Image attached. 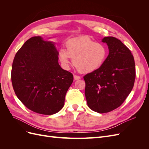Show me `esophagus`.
Here are the masks:
<instances>
[{"label":"esophagus","instance_id":"esophagus-1","mask_svg":"<svg viewBox=\"0 0 149 149\" xmlns=\"http://www.w3.org/2000/svg\"><path fill=\"white\" fill-rule=\"evenodd\" d=\"M73 77H74V80H78V79H81L80 76H78V75H76V74H74Z\"/></svg>","mask_w":149,"mask_h":149}]
</instances>
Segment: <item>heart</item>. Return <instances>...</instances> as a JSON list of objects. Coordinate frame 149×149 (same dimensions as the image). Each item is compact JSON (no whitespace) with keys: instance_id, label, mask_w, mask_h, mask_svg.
I'll return each mask as SVG.
<instances>
[{"instance_id":"b5f03b06","label":"heart","mask_w":149,"mask_h":149,"mask_svg":"<svg viewBox=\"0 0 149 149\" xmlns=\"http://www.w3.org/2000/svg\"><path fill=\"white\" fill-rule=\"evenodd\" d=\"M66 49L61 48L58 53L62 67L68 69L70 60L80 73H89L98 70L104 63L107 48L104 43L95 42L88 37H79L68 40Z\"/></svg>"}]
</instances>
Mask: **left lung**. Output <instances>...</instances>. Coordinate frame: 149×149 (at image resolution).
Returning <instances> with one entry per match:
<instances>
[{"label": "left lung", "instance_id": "8db88e82", "mask_svg": "<svg viewBox=\"0 0 149 149\" xmlns=\"http://www.w3.org/2000/svg\"><path fill=\"white\" fill-rule=\"evenodd\" d=\"M102 42L107 45L109 51L104 63L83 78L88 107L99 113H106L119 107L131 92L136 69L131 52L120 40L107 37Z\"/></svg>", "mask_w": 149, "mask_h": 149}]
</instances>
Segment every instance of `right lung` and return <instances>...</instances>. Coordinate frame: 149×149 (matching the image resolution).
Instances as JSON below:
<instances>
[{"mask_svg":"<svg viewBox=\"0 0 149 149\" xmlns=\"http://www.w3.org/2000/svg\"><path fill=\"white\" fill-rule=\"evenodd\" d=\"M55 43L33 37L23 45L12 63L11 79L15 93L35 112L52 115L65 104L73 75L58 63Z\"/></svg>","mask_w":149,"mask_h":149,"instance_id":"add662e5","label":"right lung"}]
</instances>
